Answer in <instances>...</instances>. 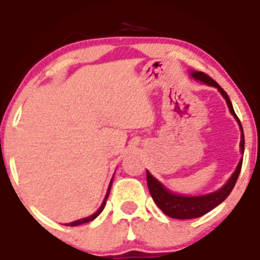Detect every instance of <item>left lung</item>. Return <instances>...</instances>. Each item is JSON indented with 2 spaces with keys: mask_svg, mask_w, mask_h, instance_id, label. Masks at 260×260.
Segmentation results:
<instances>
[{
  "mask_svg": "<svg viewBox=\"0 0 260 260\" xmlns=\"http://www.w3.org/2000/svg\"><path fill=\"white\" fill-rule=\"evenodd\" d=\"M191 76H193L196 80H200L201 83H205L207 85H211L217 88V90L221 93V95L224 97V100L226 101V105L229 107V111L236 118V120L238 121L241 128V153L244 154L245 150V137H244V131L241 127L240 119L236 115L235 110H233L232 102L229 100L228 94L225 93V90L221 88L219 84L215 80H212L209 75H206L205 72L200 71H191ZM241 167H242V159L238 163L237 168L233 172V175L231 176V179L228 180L225 185L223 186L219 190L214 191V193L205 194V196H197V197H193V196H180V194H175L172 191L168 190L162 182H159L153 175L146 171V180H147V186H149V191H150L151 197H153L154 202L156 203L159 209L162 210L167 216L174 217V219H194V217H200L202 215L207 214V212L211 211L212 209H215L217 205H220L226 197H228L232 189L235 188L236 181L238 179V175H240Z\"/></svg>",
  "mask_w": 260,
  "mask_h": 260,
  "instance_id": "8db88e82",
  "label": "left lung"
}]
</instances>
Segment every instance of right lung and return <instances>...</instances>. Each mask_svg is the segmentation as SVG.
Listing matches in <instances>:
<instances>
[{
  "label": "right lung",
  "instance_id": "1",
  "mask_svg": "<svg viewBox=\"0 0 260 260\" xmlns=\"http://www.w3.org/2000/svg\"><path fill=\"white\" fill-rule=\"evenodd\" d=\"M111 184H113V180H111V182H110V185H109V189H107V193H106V197H105L104 202H102L101 207H100V209H98V211H95V212H94V214H93V215H90V216H88V217H84V219H80V220L72 221V223H70V224H66V225L76 226V225H80V224H84V223H89V221L94 220L95 217H97V216H98V215L101 214V212H102V210H104V209H105V205H106V200H107V197H109L110 189H111Z\"/></svg>",
  "mask_w": 260,
  "mask_h": 260
}]
</instances>
